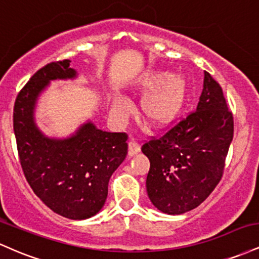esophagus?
<instances>
[{
    "label": "esophagus",
    "instance_id": "1",
    "mask_svg": "<svg viewBox=\"0 0 259 259\" xmlns=\"http://www.w3.org/2000/svg\"><path fill=\"white\" fill-rule=\"evenodd\" d=\"M139 152H140V146H139L138 142L134 141V139L130 140L129 141V156H134V154H136Z\"/></svg>",
    "mask_w": 259,
    "mask_h": 259
}]
</instances>
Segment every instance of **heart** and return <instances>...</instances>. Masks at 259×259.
<instances>
[{
  "mask_svg": "<svg viewBox=\"0 0 259 259\" xmlns=\"http://www.w3.org/2000/svg\"><path fill=\"white\" fill-rule=\"evenodd\" d=\"M141 91L149 94L141 102L144 119L156 127L169 125L183 111L189 94V82L183 74L156 72L150 74L142 82ZM112 111L119 119L133 112V106L124 97L112 100Z\"/></svg>",
  "mask_w": 259,
  "mask_h": 259,
  "instance_id": "heart-1",
  "label": "heart"
}]
</instances>
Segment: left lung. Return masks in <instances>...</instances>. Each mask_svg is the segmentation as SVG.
<instances>
[{
	"instance_id": "obj_1",
	"label": "left lung",
	"mask_w": 259,
	"mask_h": 259,
	"mask_svg": "<svg viewBox=\"0 0 259 259\" xmlns=\"http://www.w3.org/2000/svg\"><path fill=\"white\" fill-rule=\"evenodd\" d=\"M233 136L221 85L204 72L196 112L141 148L150 159L146 189L153 206L173 215L200 206L222 179Z\"/></svg>"
}]
</instances>
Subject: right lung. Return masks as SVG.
<instances>
[{
	"mask_svg": "<svg viewBox=\"0 0 259 259\" xmlns=\"http://www.w3.org/2000/svg\"><path fill=\"white\" fill-rule=\"evenodd\" d=\"M76 76L69 59L37 70L18 94L13 129L20 164L35 195L57 214L82 221L105 206L109 179L127 154V136L103 132L91 120L64 139L41 132L35 121L40 95L53 80Z\"/></svg>",
	"mask_w": 259,
	"mask_h": 259,
	"instance_id": "obj_1",
	"label": "right lung"
}]
</instances>
